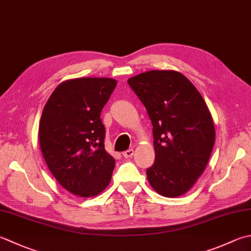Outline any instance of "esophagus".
I'll list each match as a JSON object with an SVG mask.
<instances>
[{"label": "esophagus", "mask_w": 251, "mask_h": 251, "mask_svg": "<svg viewBox=\"0 0 251 251\" xmlns=\"http://www.w3.org/2000/svg\"><path fill=\"white\" fill-rule=\"evenodd\" d=\"M134 153H135V151L132 149H129V150H126L123 152V155H124V158H131V156L134 155Z\"/></svg>", "instance_id": "obj_1"}]
</instances>
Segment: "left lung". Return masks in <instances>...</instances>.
Here are the masks:
<instances>
[{
  "label": "left lung",
  "instance_id": "1",
  "mask_svg": "<svg viewBox=\"0 0 251 251\" xmlns=\"http://www.w3.org/2000/svg\"><path fill=\"white\" fill-rule=\"evenodd\" d=\"M127 82L152 123L155 159L147 169L150 185L164 197L184 195L202 174L214 146L212 116L203 98L174 71L146 72Z\"/></svg>",
  "mask_w": 251,
  "mask_h": 251
}]
</instances>
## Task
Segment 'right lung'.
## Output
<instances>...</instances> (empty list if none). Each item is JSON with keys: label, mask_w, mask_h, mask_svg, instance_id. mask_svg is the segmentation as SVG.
<instances>
[{"label": "right lung", "mask_w": 251, "mask_h": 251, "mask_svg": "<svg viewBox=\"0 0 251 251\" xmlns=\"http://www.w3.org/2000/svg\"><path fill=\"white\" fill-rule=\"evenodd\" d=\"M112 78L62 82L49 98L39 124V141L49 170L64 188L93 197L106 188L115 160L104 148L101 111L116 87Z\"/></svg>", "instance_id": "add662e5"}]
</instances>
